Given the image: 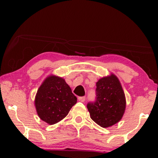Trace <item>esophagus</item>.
Wrapping results in <instances>:
<instances>
[{"label":"esophagus","instance_id":"1","mask_svg":"<svg viewBox=\"0 0 158 158\" xmlns=\"http://www.w3.org/2000/svg\"><path fill=\"white\" fill-rule=\"evenodd\" d=\"M77 99H78V101H81V102H84L85 100V96H80L77 98Z\"/></svg>","mask_w":158,"mask_h":158}]
</instances>
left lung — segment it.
<instances>
[{
  "label": "left lung",
  "mask_w": 158,
  "mask_h": 158,
  "mask_svg": "<svg viewBox=\"0 0 158 158\" xmlns=\"http://www.w3.org/2000/svg\"><path fill=\"white\" fill-rule=\"evenodd\" d=\"M96 99L87 108L90 116L103 128L113 126L122 119L126 98L119 80L115 75L103 77L96 83Z\"/></svg>",
  "instance_id": "left-lung-1"
}]
</instances>
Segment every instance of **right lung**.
Returning a JSON list of instances; mask_svg holds the SVG:
<instances>
[{
    "label": "right lung",
    "instance_id": "obj_1",
    "mask_svg": "<svg viewBox=\"0 0 158 158\" xmlns=\"http://www.w3.org/2000/svg\"><path fill=\"white\" fill-rule=\"evenodd\" d=\"M76 103V96L64 79L56 75H49L43 81L34 100L38 116L50 125L63 119Z\"/></svg>",
    "mask_w": 158,
    "mask_h": 158
}]
</instances>
